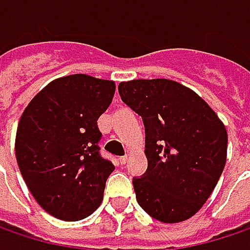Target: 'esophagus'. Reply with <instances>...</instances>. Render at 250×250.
Returning <instances> with one entry per match:
<instances>
[{
    "label": "esophagus",
    "mask_w": 250,
    "mask_h": 250,
    "mask_svg": "<svg viewBox=\"0 0 250 250\" xmlns=\"http://www.w3.org/2000/svg\"><path fill=\"white\" fill-rule=\"evenodd\" d=\"M119 161H120V164H123V166H125V163H127V155H122V157L119 158Z\"/></svg>",
    "instance_id": "1"
}]
</instances>
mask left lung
I'll return each mask as SVG.
<instances>
[{
	"mask_svg": "<svg viewBox=\"0 0 250 250\" xmlns=\"http://www.w3.org/2000/svg\"><path fill=\"white\" fill-rule=\"evenodd\" d=\"M119 95L144 123L148 166L133 178L139 205L164 224L191 218L209 198L225 167V125L178 82H123Z\"/></svg>",
	"mask_w": 250,
	"mask_h": 250,
	"instance_id": "obj_1",
	"label": "left lung"
}]
</instances>
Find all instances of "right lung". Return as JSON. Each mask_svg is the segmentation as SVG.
I'll use <instances>...</instances> for the list:
<instances>
[{
	"instance_id": "1",
	"label": "right lung",
	"mask_w": 250,
	"mask_h": 250,
	"mask_svg": "<svg viewBox=\"0 0 250 250\" xmlns=\"http://www.w3.org/2000/svg\"><path fill=\"white\" fill-rule=\"evenodd\" d=\"M114 82L70 75L51 82L23 110L15 154L25 184L52 216L79 221L99 208L114 166L100 154L97 119Z\"/></svg>"
}]
</instances>
